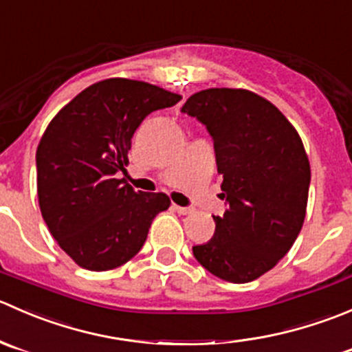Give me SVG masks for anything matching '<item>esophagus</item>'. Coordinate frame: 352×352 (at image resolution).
I'll list each match as a JSON object with an SVG mask.
<instances>
[{
  "label": "esophagus",
  "mask_w": 352,
  "mask_h": 352,
  "mask_svg": "<svg viewBox=\"0 0 352 352\" xmlns=\"http://www.w3.org/2000/svg\"><path fill=\"white\" fill-rule=\"evenodd\" d=\"M173 208H175L177 214H181V215H188L193 212L190 207H181V205H176V204H173Z\"/></svg>",
  "instance_id": "esophagus-1"
}]
</instances>
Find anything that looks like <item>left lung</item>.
Returning <instances> with one entry per match:
<instances>
[{
    "instance_id": "obj_1",
    "label": "left lung",
    "mask_w": 352,
    "mask_h": 352,
    "mask_svg": "<svg viewBox=\"0 0 352 352\" xmlns=\"http://www.w3.org/2000/svg\"><path fill=\"white\" fill-rule=\"evenodd\" d=\"M181 113L207 126L228 201L210 241L193 246L195 258L228 283L258 279L305 222L311 171L301 138L272 102L245 89L200 90Z\"/></svg>"
}]
</instances>
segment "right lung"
I'll return each instance as SVG.
<instances>
[{"instance_id":"right-lung-1","label":"right lung","mask_w":352,"mask_h":352,"mask_svg":"<svg viewBox=\"0 0 352 352\" xmlns=\"http://www.w3.org/2000/svg\"><path fill=\"white\" fill-rule=\"evenodd\" d=\"M181 96L147 82L107 78L87 87L51 120L36 154L43 219L63 252L82 269L102 272L133 258L166 193L135 191L124 171L131 137L145 116Z\"/></svg>"}]
</instances>
